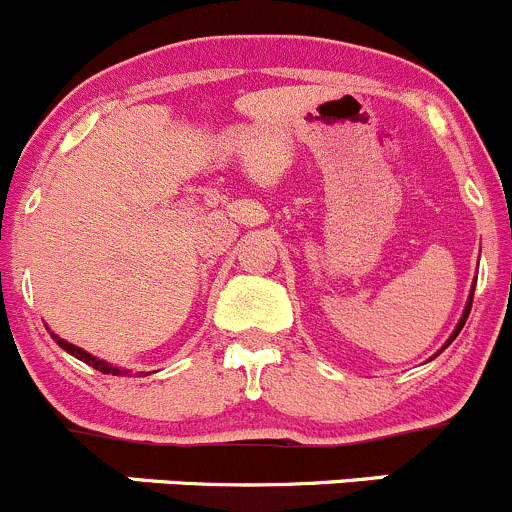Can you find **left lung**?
I'll return each instance as SVG.
<instances>
[{"instance_id": "left-lung-1", "label": "left lung", "mask_w": 512, "mask_h": 512, "mask_svg": "<svg viewBox=\"0 0 512 512\" xmlns=\"http://www.w3.org/2000/svg\"><path fill=\"white\" fill-rule=\"evenodd\" d=\"M473 291H475V281H473V288H470V296H468V303H465V311H463V316H460L458 326H455L453 336H450V338H448V343H445V346H443V348H440V351H438V353H443V351H445V348H448V346H450V341H455V336H458V333H460V328H463V326H465V321H468V313H470V306H473ZM438 353H435V356H438Z\"/></svg>"}]
</instances>
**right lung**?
I'll use <instances>...</instances> for the list:
<instances>
[{"label":"right lung","instance_id":"obj_1","mask_svg":"<svg viewBox=\"0 0 512 512\" xmlns=\"http://www.w3.org/2000/svg\"><path fill=\"white\" fill-rule=\"evenodd\" d=\"M52 338H54V341L59 343V346L64 348V351L72 353V356H74V358H79V361H84L86 366L96 368V371H101V373H111V376H129V373H131V371H126V368L111 366V363H106V361H101V358L91 356V353H86V351H82V348H79V346H74V343H69V341H64V338H59L57 333H52Z\"/></svg>","mask_w":512,"mask_h":512}]
</instances>
